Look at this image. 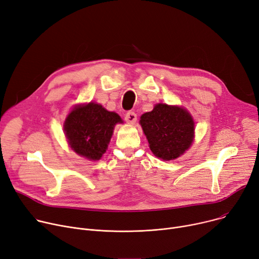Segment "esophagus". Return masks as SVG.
I'll list each match as a JSON object with an SVG mask.
<instances>
[{"instance_id": "obj_1", "label": "esophagus", "mask_w": 259, "mask_h": 259, "mask_svg": "<svg viewBox=\"0 0 259 259\" xmlns=\"http://www.w3.org/2000/svg\"><path fill=\"white\" fill-rule=\"evenodd\" d=\"M136 118H137V116H136L135 112H133V111H128V112L125 114L126 122L129 123V124H134V123L136 122Z\"/></svg>"}]
</instances>
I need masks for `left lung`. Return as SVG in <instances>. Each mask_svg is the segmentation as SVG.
I'll list each match as a JSON object with an SVG mask.
<instances>
[{"label":"left lung","mask_w":259,"mask_h":259,"mask_svg":"<svg viewBox=\"0 0 259 259\" xmlns=\"http://www.w3.org/2000/svg\"><path fill=\"white\" fill-rule=\"evenodd\" d=\"M140 123L155 156L163 160L179 157L194 140V120L185 109L157 104L141 116Z\"/></svg>","instance_id":"obj_1"}]
</instances>
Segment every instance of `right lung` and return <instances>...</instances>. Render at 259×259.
<instances>
[{
	"label": "right lung",
	"mask_w": 259,
	"mask_h": 259,
	"mask_svg": "<svg viewBox=\"0 0 259 259\" xmlns=\"http://www.w3.org/2000/svg\"><path fill=\"white\" fill-rule=\"evenodd\" d=\"M123 120L99 104L75 107L67 115L64 132L71 148L81 156L98 160L106 152L115 124Z\"/></svg>",
	"instance_id": "add662e5"
}]
</instances>
